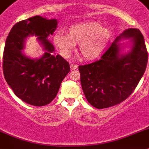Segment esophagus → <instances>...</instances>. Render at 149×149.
<instances>
[{
	"instance_id": "esophagus-1",
	"label": "esophagus",
	"mask_w": 149,
	"mask_h": 149,
	"mask_svg": "<svg viewBox=\"0 0 149 149\" xmlns=\"http://www.w3.org/2000/svg\"><path fill=\"white\" fill-rule=\"evenodd\" d=\"M70 68H71V70H75L77 68V65L74 64H70Z\"/></svg>"
}]
</instances>
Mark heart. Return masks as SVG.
I'll return each instance as SVG.
<instances>
[{
	"mask_svg": "<svg viewBox=\"0 0 149 149\" xmlns=\"http://www.w3.org/2000/svg\"><path fill=\"white\" fill-rule=\"evenodd\" d=\"M111 33L100 23L91 20L78 22L71 25L68 33H57L53 43L61 56L68 58L78 44V52L88 61L100 58L110 43Z\"/></svg>",
	"mask_w": 149,
	"mask_h": 149,
	"instance_id": "heart-1",
	"label": "heart"
}]
</instances>
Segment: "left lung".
<instances>
[{"mask_svg": "<svg viewBox=\"0 0 149 149\" xmlns=\"http://www.w3.org/2000/svg\"><path fill=\"white\" fill-rule=\"evenodd\" d=\"M130 39V49L123 53ZM148 52L142 33L130 28L116 38L101 59L78 67L84 94L93 107L104 109L115 106L132 94L146 71Z\"/></svg>", "mask_w": 149, "mask_h": 149, "instance_id": "obj_1", "label": "left lung"}]
</instances>
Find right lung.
Segmentation results:
<instances>
[{
    "label": "right lung",
    "mask_w": 149,
    "mask_h": 149,
    "mask_svg": "<svg viewBox=\"0 0 149 149\" xmlns=\"http://www.w3.org/2000/svg\"><path fill=\"white\" fill-rule=\"evenodd\" d=\"M57 26L56 19L35 16L16 23L6 39L3 75L14 94L30 105L49 104L70 72L68 62L60 55H55V48L48 39ZM33 35L45 50L38 59H32L22 52L26 39Z\"/></svg>",
    "instance_id": "right-lung-1"
}]
</instances>
